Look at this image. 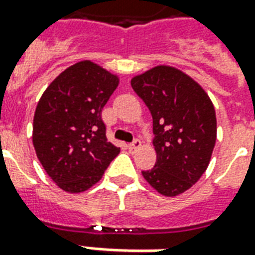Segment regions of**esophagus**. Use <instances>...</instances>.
Segmentation results:
<instances>
[{
  "instance_id": "34e87169",
  "label": "esophagus",
  "mask_w": 255,
  "mask_h": 255,
  "mask_svg": "<svg viewBox=\"0 0 255 255\" xmlns=\"http://www.w3.org/2000/svg\"><path fill=\"white\" fill-rule=\"evenodd\" d=\"M140 144H142V142L139 140V139H135L133 142H131V143L128 144V149L129 150H136L140 147Z\"/></svg>"
}]
</instances>
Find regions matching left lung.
<instances>
[{"instance_id": "1", "label": "left lung", "mask_w": 255, "mask_h": 255, "mask_svg": "<svg viewBox=\"0 0 255 255\" xmlns=\"http://www.w3.org/2000/svg\"><path fill=\"white\" fill-rule=\"evenodd\" d=\"M131 86L153 116L157 161L142 175L155 191L176 197L209 165L217 135L213 104L194 79L173 67L151 68Z\"/></svg>"}]
</instances>
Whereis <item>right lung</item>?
<instances>
[{
  "mask_svg": "<svg viewBox=\"0 0 255 255\" xmlns=\"http://www.w3.org/2000/svg\"><path fill=\"white\" fill-rule=\"evenodd\" d=\"M119 78L89 60L67 68L45 90L32 126V143L43 169L67 192L100 182L120 149L108 142L102 109Z\"/></svg>",
  "mask_w": 255,
  "mask_h": 255,
  "instance_id": "1",
  "label": "right lung"
}]
</instances>
